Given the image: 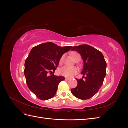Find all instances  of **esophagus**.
I'll list each match as a JSON object with an SVG mask.
<instances>
[{
    "instance_id": "34e87169",
    "label": "esophagus",
    "mask_w": 128,
    "mask_h": 128,
    "mask_svg": "<svg viewBox=\"0 0 128 128\" xmlns=\"http://www.w3.org/2000/svg\"><path fill=\"white\" fill-rule=\"evenodd\" d=\"M70 80V78H67V77H66V78H65V80Z\"/></svg>"
}]
</instances>
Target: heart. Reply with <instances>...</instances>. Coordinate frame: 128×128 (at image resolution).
Instances as JSON below:
<instances>
[{
	"label": "heart",
	"mask_w": 128,
	"mask_h": 128,
	"mask_svg": "<svg viewBox=\"0 0 128 128\" xmlns=\"http://www.w3.org/2000/svg\"><path fill=\"white\" fill-rule=\"evenodd\" d=\"M77 54H78L74 53L72 54L73 59L74 58ZM64 57V56H62L61 57L59 61L60 64H61L62 62ZM78 72V68H77L75 67H70V66H64L63 67H62L60 70V74L62 75H63L66 77H69V78H71V77L76 75L77 72Z\"/></svg>",
	"instance_id": "1"
}]
</instances>
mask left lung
Here are the masks:
<instances>
[{
	"label": "left lung",
	"instance_id": "left-lung-1",
	"mask_svg": "<svg viewBox=\"0 0 128 128\" xmlns=\"http://www.w3.org/2000/svg\"><path fill=\"white\" fill-rule=\"evenodd\" d=\"M72 51L78 52L82 57L84 66L82 78L76 79L77 86L71 89L75 97L82 100L92 98L97 93L106 75V62L102 53L86 44L74 46Z\"/></svg>",
	"mask_w": 128,
	"mask_h": 128
}]
</instances>
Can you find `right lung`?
<instances>
[{"mask_svg": "<svg viewBox=\"0 0 128 128\" xmlns=\"http://www.w3.org/2000/svg\"><path fill=\"white\" fill-rule=\"evenodd\" d=\"M72 46L60 47L52 42L34 46L24 64V74L27 86L40 100H48L56 94L58 85L64 80L54 75L61 57Z\"/></svg>", "mask_w": 128, "mask_h": 128, "instance_id": "1", "label": "right lung"}]
</instances>
